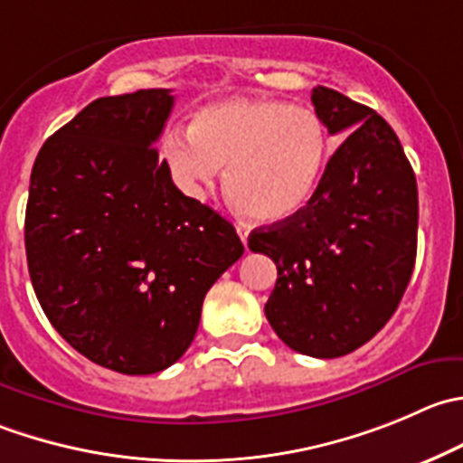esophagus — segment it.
<instances>
[{
    "instance_id": "obj_1",
    "label": "esophagus",
    "mask_w": 463,
    "mask_h": 463,
    "mask_svg": "<svg viewBox=\"0 0 463 463\" xmlns=\"http://www.w3.org/2000/svg\"><path fill=\"white\" fill-rule=\"evenodd\" d=\"M235 228H237V235H240V240L244 241V246H246V241H249V223L237 222Z\"/></svg>"
}]
</instances>
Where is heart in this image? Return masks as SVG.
Segmentation results:
<instances>
[{
	"instance_id": "obj_1",
	"label": "heart",
	"mask_w": 463,
	"mask_h": 463,
	"mask_svg": "<svg viewBox=\"0 0 463 463\" xmlns=\"http://www.w3.org/2000/svg\"><path fill=\"white\" fill-rule=\"evenodd\" d=\"M163 158L178 187L199 196L226 167L232 203L262 223L307 205L327 160V133L309 108L276 99H223L201 108L190 137L167 136Z\"/></svg>"
}]
</instances>
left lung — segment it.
Masks as SVG:
<instances>
[{
    "instance_id": "obj_1",
    "label": "left lung",
    "mask_w": 463,
    "mask_h": 463,
    "mask_svg": "<svg viewBox=\"0 0 463 463\" xmlns=\"http://www.w3.org/2000/svg\"><path fill=\"white\" fill-rule=\"evenodd\" d=\"M312 103L330 136L348 137L307 205L255 228L249 249L278 267L264 305L276 335L291 351L332 360L373 339L396 312L414 271L419 190L378 112L323 85Z\"/></svg>"
}]
</instances>
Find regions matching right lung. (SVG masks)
I'll use <instances>...</instances> for the list:
<instances>
[{"mask_svg":"<svg viewBox=\"0 0 463 463\" xmlns=\"http://www.w3.org/2000/svg\"><path fill=\"white\" fill-rule=\"evenodd\" d=\"M172 90L101 97L43 145L24 219L29 276L67 344L127 375L190 348L210 287L244 253L232 223L172 181L156 140Z\"/></svg>","mask_w":463,"mask_h":463,"instance_id":"add662e5","label":"right lung"}]
</instances>
